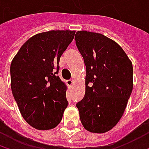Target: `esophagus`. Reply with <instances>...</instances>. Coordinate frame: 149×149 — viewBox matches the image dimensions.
I'll list each match as a JSON object with an SVG mask.
<instances>
[{
    "instance_id": "obj_1",
    "label": "esophagus",
    "mask_w": 149,
    "mask_h": 149,
    "mask_svg": "<svg viewBox=\"0 0 149 149\" xmlns=\"http://www.w3.org/2000/svg\"><path fill=\"white\" fill-rule=\"evenodd\" d=\"M66 83H67V85L68 86H72L73 85V84H74V80L73 79H70V80H67L66 81Z\"/></svg>"
}]
</instances>
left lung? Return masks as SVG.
I'll use <instances>...</instances> for the list:
<instances>
[{"label": "left lung", "mask_w": 149, "mask_h": 149, "mask_svg": "<svg viewBox=\"0 0 149 149\" xmlns=\"http://www.w3.org/2000/svg\"><path fill=\"white\" fill-rule=\"evenodd\" d=\"M76 45L86 66L85 94L76 104L84 128L102 134L120 121L133 90V65L123 49L104 34L78 31Z\"/></svg>", "instance_id": "left-lung-1"}]
</instances>
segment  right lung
Here are the masks:
<instances>
[{
  "label": "right lung",
  "instance_id": "right-lung-1",
  "mask_svg": "<svg viewBox=\"0 0 149 149\" xmlns=\"http://www.w3.org/2000/svg\"><path fill=\"white\" fill-rule=\"evenodd\" d=\"M74 35L75 31L71 30L35 34L23 44L12 60L13 96L25 121L36 130L57 127L68 105L67 86L57 74L60 57Z\"/></svg>",
  "mask_w": 149,
  "mask_h": 149
}]
</instances>
